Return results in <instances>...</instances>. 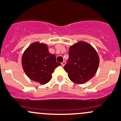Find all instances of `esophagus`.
<instances>
[{
	"label": "esophagus",
	"mask_w": 121,
	"mask_h": 121,
	"mask_svg": "<svg viewBox=\"0 0 121 121\" xmlns=\"http://www.w3.org/2000/svg\"><path fill=\"white\" fill-rule=\"evenodd\" d=\"M65 64H66V62L65 61H63V63H61V65H62V66H63V67H64V66L65 65Z\"/></svg>",
	"instance_id": "34e87169"
}]
</instances>
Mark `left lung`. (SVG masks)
I'll return each mask as SVG.
<instances>
[{"label":"left lung","mask_w":121,"mask_h":121,"mask_svg":"<svg viewBox=\"0 0 121 121\" xmlns=\"http://www.w3.org/2000/svg\"><path fill=\"white\" fill-rule=\"evenodd\" d=\"M69 58L64 69L73 83L83 84L96 74L99 59L96 50L90 44L80 41L69 47Z\"/></svg>","instance_id":"8db88e82"}]
</instances>
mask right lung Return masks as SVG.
I'll return each mask as SVG.
<instances>
[{"label": "right lung", "mask_w": 121, "mask_h": 121, "mask_svg": "<svg viewBox=\"0 0 121 121\" xmlns=\"http://www.w3.org/2000/svg\"><path fill=\"white\" fill-rule=\"evenodd\" d=\"M22 65L30 79L44 85L50 81L54 69L61 64L56 61L55 54L50 53L46 44L36 42L24 52Z\"/></svg>", "instance_id": "obj_1"}]
</instances>
